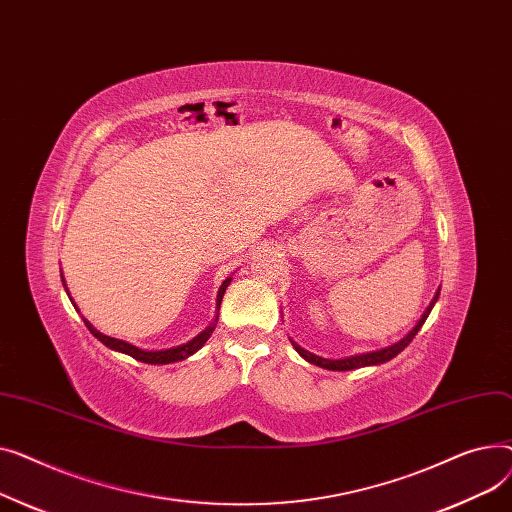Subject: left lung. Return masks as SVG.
I'll return each instance as SVG.
<instances>
[{
	"mask_svg": "<svg viewBox=\"0 0 512 512\" xmlns=\"http://www.w3.org/2000/svg\"><path fill=\"white\" fill-rule=\"evenodd\" d=\"M438 299V293H436V297H434V302ZM434 302L430 304V308L424 312V316H422V320H419L417 324H415V328L411 330V333L405 337V339H401L399 343H395V345H390V347H384V349H380V351H372V353H362V355H351V357H345V359H324V357H318V355H314V353H310V351H306V349H302L299 347L297 343H293V347H295V351L302 355L306 362H310V364H314V366H320V368H326V370H335V372H345V370H355V368H364V366H378V364H384V362H388V359H393L395 355H399L413 339H415V335H417V330L422 328V324L426 322V318H428V314H430V310H432V306H434Z\"/></svg>",
	"mask_w": 512,
	"mask_h": 512,
	"instance_id": "1",
	"label": "left lung"
}]
</instances>
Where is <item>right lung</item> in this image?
I'll return each instance as SVG.
<instances>
[{
  "mask_svg": "<svg viewBox=\"0 0 512 512\" xmlns=\"http://www.w3.org/2000/svg\"><path fill=\"white\" fill-rule=\"evenodd\" d=\"M62 281H64V275H62ZM229 283H231V279H225V283L221 285L219 295H217V306H221L223 293H225V289H227ZM66 291H68V289H66ZM217 320H219V316H217ZM217 320H215L213 324H210L206 330H202V333H200L198 337H194L192 341H188L186 345H179V347L165 349V351H142V349H138V347H134V345H130V343H126V341H119V339H113V337H107V335L99 333V330L93 328V324H90L88 320H84V324L88 326L90 333H93L103 345H107V347L113 349V351H122V353L130 355V357L138 359V362H144V364H173V362H179V359H186V357L192 355L194 351H198V349L206 343V339H208L210 335H213V330H215V326H217Z\"/></svg>",
  "mask_w": 512,
  "mask_h": 512,
  "instance_id": "add662e5",
  "label": "right lung"
}]
</instances>
